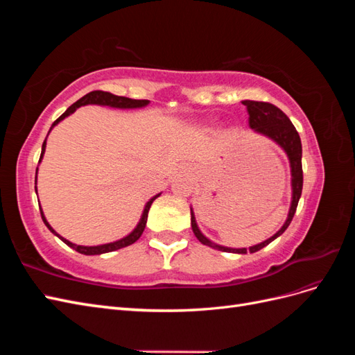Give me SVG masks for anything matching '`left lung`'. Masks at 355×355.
Here are the masks:
<instances>
[{
	"label": "left lung",
	"mask_w": 355,
	"mask_h": 355,
	"mask_svg": "<svg viewBox=\"0 0 355 355\" xmlns=\"http://www.w3.org/2000/svg\"><path fill=\"white\" fill-rule=\"evenodd\" d=\"M243 105H245L247 112H249V125L253 128V130L256 133H261L266 137L272 139L275 144H278L284 149V153L288 157L290 171H292V204H290L287 219H286L283 227L280 228V231H277L271 239L265 240L263 243L249 247V250L247 249H231V247H223L216 243H211L207 237H204L201 231L198 230L194 211H192V209H191V227L201 244L209 245V247H211V249H216L220 252L240 253V254H245L247 252L254 253L257 250L263 249L265 245L274 241L277 237H280V235L287 230L290 222H292V219L295 216V211L297 207L300 194H302V185H304L302 144H300L299 133L296 132V128L292 124V121L288 120V116L280 108H277L275 105L268 103V102L243 101Z\"/></svg>",
	"instance_id": "8db88e82"
}]
</instances>
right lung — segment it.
Returning a JSON list of instances; mask_svg holds the SVG:
<instances>
[{
	"label": "right lung",
	"instance_id": "obj_1",
	"mask_svg": "<svg viewBox=\"0 0 355 355\" xmlns=\"http://www.w3.org/2000/svg\"><path fill=\"white\" fill-rule=\"evenodd\" d=\"M149 103V101H137V99H130V98H124V96H115L112 93H108V92H102V90H94V92H90L85 96H83V98L80 101L75 102L73 105H71L69 108L63 112L58 120L51 124L49 133L51 132V128L55 127L56 124H59L63 118H67L68 115L73 114L75 111H77V108H80V106H84V105H102V106H111V108H120V110H133V108H144V106H146ZM49 136V135H47ZM47 141V137H46ZM46 141L44 144H42V148H41V157H40V161L38 163H41L42 159V155H44L46 153ZM38 171V168H37ZM35 185H37V176H35ZM35 192H37V187H35ZM161 194H157L155 197H153L151 200H149L146 204H145V209H144V213L141 216V220H139V223L136 225V228L127 235V237L121 239V240H116L114 243H108V244H101V245H77L73 244L71 241H68L67 239L60 237V235L53 230L50 227V223L47 222L44 213H42V210L40 209L41 211V218H42V222L46 223V227L56 235V237H59L63 243H65L67 245L72 247L73 250H77L78 253L81 254H102V253H108V252H114V250H118V249H123V247H127L133 244L135 241H137L139 239H141V235L145 230V225H146V220H148V211H149V207H151V204L154 202V200L157 197H159Z\"/></svg>",
	"mask_w": 355,
	"mask_h": 355
}]
</instances>
